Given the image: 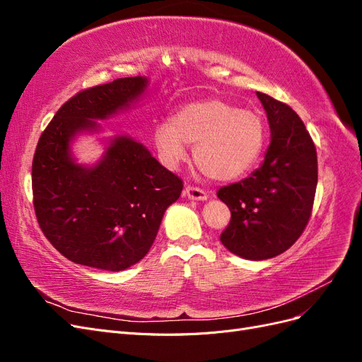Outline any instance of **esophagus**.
<instances>
[{"label":"esophagus","mask_w":362,"mask_h":362,"mask_svg":"<svg viewBox=\"0 0 362 362\" xmlns=\"http://www.w3.org/2000/svg\"><path fill=\"white\" fill-rule=\"evenodd\" d=\"M182 194L185 196V198H189L192 201H206V198H208V194L204 190H201L198 187H190V185H187V187L184 189Z\"/></svg>","instance_id":"1"}]
</instances>
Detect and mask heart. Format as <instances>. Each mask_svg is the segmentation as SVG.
<instances>
[{
	"label": "heart",
	"instance_id": "1",
	"mask_svg": "<svg viewBox=\"0 0 362 362\" xmlns=\"http://www.w3.org/2000/svg\"><path fill=\"white\" fill-rule=\"evenodd\" d=\"M264 141L262 119L222 98L184 104L154 128L156 148L168 168L185 158V145H193L194 163L216 181L243 177L258 161Z\"/></svg>",
	"mask_w": 362,
	"mask_h": 362
}]
</instances>
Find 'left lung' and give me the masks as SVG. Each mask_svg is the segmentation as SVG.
I'll return each instance as SVG.
<instances>
[{
  "mask_svg": "<svg viewBox=\"0 0 362 362\" xmlns=\"http://www.w3.org/2000/svg\"><path fill=\"white\" fill-rule=\"evenodd\" d=\"M257 96L270 128L264 160L247 178L217 192L231 211L221 242L252 261L273 258L294 245L310 221L317 187L315 146L300 117L266 93Z\"/></svg>",
  "mask_w": 362,
  "mask_h": 362,
  "instance_id": "left-lung-1",
  "label": "left lung"
}]
</instances>
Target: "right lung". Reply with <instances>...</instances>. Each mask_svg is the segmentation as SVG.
Here are the masks:
<instances>
[{"mask_svg":"<svg viewBox=\"0 0 362 362\" xmlns=\"http://www.w3.org/2000/svg\"><path fill=\"white\" fill-rule=\"evenodd\" d=\"M146 76H127L76 93L43 131L31 181L40 229L63 257L120 272L144 258L182 181L127 134L100 137L103 156L76 160L74 141L103 134L98 120L129 112L148 92Z\"/></svg>","mask_w":362,"mask_h":362,"instance_id":"1","label":"right lung"}]
</instances>
